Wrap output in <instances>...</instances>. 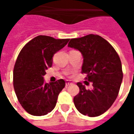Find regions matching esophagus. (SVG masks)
Returning <instances> with one entry per match:
<instances>
[{"label": "esophagus", "mask_w": 134, "mask_h": 134, "mask_svg": "<svg viewBox=\"0 0 134 134\" xmlns=\"http://www.w3.org/2000/svg\"><path fill=\"white\" fill-rule=\"evenodd\" d=\"M73 83L71 81H69V80H67V81H66V86H69V85H72Z\"/></svg>", "instance_id": "1"}]
</instances>
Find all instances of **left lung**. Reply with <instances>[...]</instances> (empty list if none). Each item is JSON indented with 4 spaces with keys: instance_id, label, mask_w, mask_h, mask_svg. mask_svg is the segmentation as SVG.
<instances>
[{
    "instance_id": "1",
    "label": "left lung",
    "mask_w": 134,
    "mask_h": 134,
    "mask_svg": "<svg viewBox=\"0 0 134 134\" xmlns=\"http://www.w3.org/2000/svg\"><path fill=\"white\" fill-rule=\"evenodd\" d=\"M68 47L80 52L83 57L82 73L87 74L93 90H86L81 82L74 98L79 112L90 117L100 115L109 109L118 95L122 80V65L114 48L98 35L89 34L72 38Z\"/></svg>"
}]
</instances>
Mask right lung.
I'll list each match as a JSON object with an SVG mask.
<instances>
[{
    "label": "right lung",
    "instance_id": "1",
    "mask_svg": "<svg viewBox=\"0 0 134 134\" xmlns=\"http://www.w3.org/2000/svg\"><path fill=\"white\" fill-rule=\"evenodd\" d=\"M69 40L38 36L19 53L13 70V87L20 104L31 115H47L54 108L65 82L61 79L49 84L44 82V76L52 65L54 54Z\"/></svg>",
    "mask_w": 134,
    "mask_h": 134
}]
</instances>
